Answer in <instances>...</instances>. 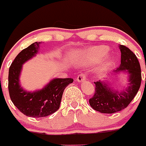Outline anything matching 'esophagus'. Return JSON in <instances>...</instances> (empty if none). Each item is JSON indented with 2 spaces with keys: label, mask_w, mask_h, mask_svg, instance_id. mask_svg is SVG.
I'll return each mask as SVG.
<instances>
[{
  "label": "esophagus",
  "mask_w": 146,
  "mask_h": 146,
  "mask_svg": "<svg viewBox=\"0 0 146 146\" xmlns=\"http://www.w3.org/2000/svg\"><path fill=\"white\" fill-rule=\"evenodd\" d=\"M76 80H77L78 82H82L86 80V76H85V75L83 74V73H81V74H79Z\"/></svg>",
  "instance_id": "34e87169"
}]
</instances>
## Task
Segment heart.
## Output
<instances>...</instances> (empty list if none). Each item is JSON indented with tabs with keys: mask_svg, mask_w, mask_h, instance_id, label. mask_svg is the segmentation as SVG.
I'll return each instance as SVG.
<instances>
[{
	"mask_svg": "<svg viewBox=\"0 0 146 146\" xmlns=\"http://www.w3.org/2000/svg\"><path fill=\"white\" fill-rule=\"evenodd\" d=\"M109 48L107 46L101 45L86 48L78 53L77 56V61L81 65H90L98 62L102 59L108 53ZM111 62L110 58H106L100 64L98 69L100 71H103Z\"/></svg>",
	"mask_w": 146,
	"mask_h": 146,
	"instance_id": "1",
	"label": "heart"
}]
</instances>
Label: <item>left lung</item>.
<instances>
[{
    "label": "left lung",
    "mask_w": 146,
    "mask_h": 146,
    "mask_svg": "<svg viewBox=\"0 0 146 146\" xmlns=\"http://www.w3.org/2000/svg\"><path fill=\"white\" fill-rule=\"evenodd\" d=\"M121 64L117 70L126 71L129 74V86L123 92L114 91L100 80L95 82V92L89 100L91 107L96 111L105 114H113L126 108L136 95L141 83V70L136 56L128 47L119 46Z\"/></svg>",
    "instance_id": "8db88e82"
}]
</instances>
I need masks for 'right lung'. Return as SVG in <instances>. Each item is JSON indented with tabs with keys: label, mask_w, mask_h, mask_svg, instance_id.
Listing matches in <instances>:
<instances>
[{
	"label": "right lung",
	"mask_w": 146,
	"mask_h": 146,
	"mask_svg": "<svg viewBox=\"0 0 146 146\" xmlns=\"http://www.w3.org/2000/svg\"><path fill=\"white\" fill-rule=\"evenodd\" d=\"M41 42H35L23 49L15 57L9 68L8 91L14 105L27 117L39 118L53 114L58 110L65 88L73 82L72 78H55L43 89L29 92L19 83L23 64L36 55Z\"/></svg>",
	"instance_id": "obj_1"
}]
</instances>
